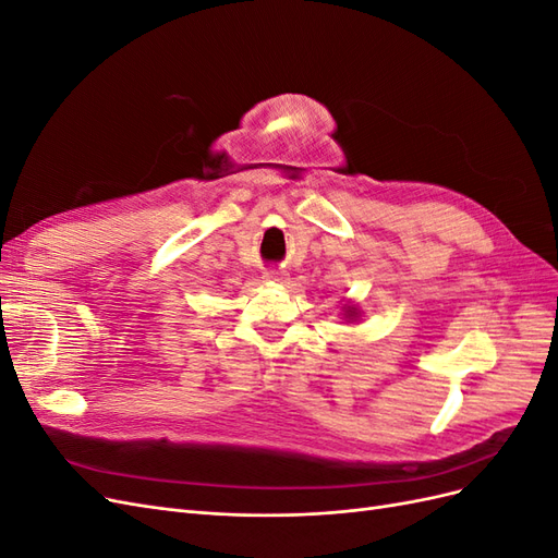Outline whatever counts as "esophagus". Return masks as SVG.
<instances>
[{"label": "esophagus", "mask_w": 558, "mask_h": 558, "mask_svg": "<svg viewBox=\"0 0 558 558\" xmlns=\"http://www.w3.org/2000/svg\"><path fill=\"white\" fill-rule=\"evenodd\" d=\"M263 279L269 281V283H283V281H286V275L279 272V269H265Z\"/></svg>", "instance_id": "obj_1"}]
</instances>
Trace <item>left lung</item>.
Instances as JSON below:
<instances>
[{
	"label": "left lung",
	"mask_w": 558,
	"mask_h": 558,
	"mask_svg": "<svg viewBox=\"0 0 558 558\" xmlns=\"http://www.w3.org/2000/svg\"><path fill=\"white\" fill-rule=\"evenodd\" d=\"M344 316L347 318H359V307H353V305H349V307H344Z\"/></svg>",
	"instance_id": "left-lung-1"
}]
</instances>
